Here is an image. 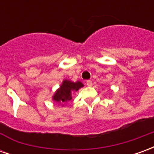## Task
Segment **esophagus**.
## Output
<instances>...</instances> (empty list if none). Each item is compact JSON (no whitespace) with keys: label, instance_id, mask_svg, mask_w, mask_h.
<instances>
[{"label":"esophagus","instance_id":"34e87169","mask_svg":"<svg viewBox=\"0 0 154 154\" xmlns=\"http://www.w3.org/2000/svg\"><path fill=\"white\" fill-rule=\"evenodd\" d=\"M87 85L88 86V87H91V86H92V82H91V80L87 81Z\"/></svg>","mask_w":154,"mask_h":154}]
</instances>
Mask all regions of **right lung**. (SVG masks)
<instances>
[{
  "label": "right lung",
  "instance_id": "obj_1",
  "mask_svg": "<svg viewBox=\"0 0 154 154\" xmlns=\"http://www.w3.org/2000/svg\"><path fill=\"white\" fill-rule=\"evenodd\" d=\"M84 87V85L80 81H77L76 82L64 79L60 85V87L54 92L52 97V99L54 102L58 105H62L63 106L65 104L72 100V91H77L80 88Z\"/></svg>",
  "mask_w": 154,
  "mask_h": 154
}]
</instances>
